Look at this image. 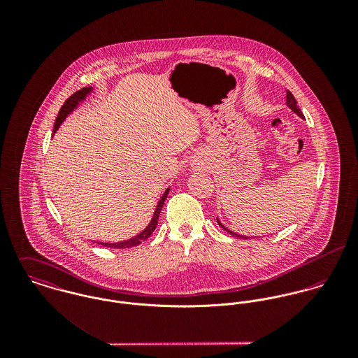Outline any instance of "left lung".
Returning a JSON list of instances; mask_svg holds the SVG:
<instances>
[{
    "label": "left lung",
    "mask_w": 358,
    "mask_h": 358,
    "mask_svg": "<svg viewBox=\"0 0 358 358\" xmlns=\"http://www.w3.org/2000/svg\"><path fill=\"white\" fill-rule=\"evenodd\" d=\"M287 104H288V106H289V107H291V108H292V110H294V111H295V113H296L299 117H302V118H303V114H302L301 108L298 107V102H296V99L294 98V95H292L289 91H287ZM217 223H219V226H220V227H223V229H224V230H226L229 234H231V236H234V237H238V238H244V240L247 238V240H248V237L240 236V234H237V233H234V231H231V230L226 229V227H224V226H223V224H222L219 220H217Z\"/></svg>",
    "instance_id": "left-lung-1"
}]
</instances>
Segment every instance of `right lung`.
<instances>
[{
	"label": "right lung",
	"instance_id": "right-lung-1",
	"mask_svg": "<svg viewBox=\"0 0 358 358\" xmlns=\"http://www.w3.org/2000/svg\"><path fill=\"white\" fill-rule=\"evenodd\" d=\"M90 92H91V88H90V87H85V88H83V90L74 92L66 102L63 103V106L60 107L59 114H57V117H56L55 127H53V132L59 128V125L63 122V120L67 117V114H69L70 111H73V110L77 107L78 102H81ZM168 192H169V189L164 193L162 199L159 200V203L157 205L150 224H149V226L146 227V230H143L139 236H136V237H134V238H131V240H128V241H122V243H117V244H107V243H106V244L99 243V244L103 245V247H110V248H132V247H136V245L142 244L145 240H148V238L153 234V231L155 230V227H157L158 216H159V212H161V209H162L164 201H165V199H166V196H168Z\"/></svg>",
	"mask_w": 358,
	"mask_h": 358
}]
</instances>
